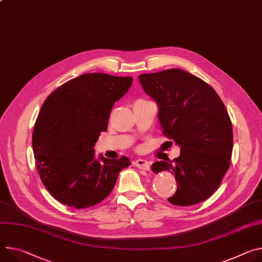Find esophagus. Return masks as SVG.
<instances>
[{"instance_id":"obj_1","label":"esophagus","mask_w":262,"mask_h":262,"mask_svg":"<svg viewBox=\"0 0 262 262\" xmlns=\"http://www.w3.org/2000/svg\"><path fill=\"white\" fill-rule=\"evenodd\" d=\"M134 165L137 168H140L142 170H149V162L143 159H138L134 161Z\"/></svg>"}]
</instances>
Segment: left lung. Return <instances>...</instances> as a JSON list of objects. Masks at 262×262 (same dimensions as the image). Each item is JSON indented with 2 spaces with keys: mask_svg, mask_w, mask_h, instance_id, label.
I'll return each mask as SVG.
<instances>
[{
  "mask_svg": "<svg viewBox=\"0 0 262 262\" xmlns=\"http://www.w3.org/2000/svg\"><path fill=\"white\" fill-rule=\"evenodd\" d=\"M139 81L158 104L163 134L180 146L172 162L152 164L155 173L170 171L178 189L168 199L176 206H191L216 191L230 167L233 130L216 92L181 69L141 74Z\"/></svg>",
  "mask_w": 262,
  "mask_h": 262,
  "instance_id": "obj_1",
  "label": "left lung"
}]
</instances>
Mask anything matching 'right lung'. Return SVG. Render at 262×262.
<instances>
[{
    "label": "right lung",
    "mask_w": 262,
    "mask_h": 262,
    "mask_svg": "<svg viewBox=\"0 0 262 262\" xmlns=\"http://www.w3.org/2000/svg\"><path fill=\"white\" fill-rule=\"evenodd\" d=\"M133 77L88 73L71 79L47 98L32 135L35 166L50 194L63 205L84 209L103 201L128 158L95 157V143L105 132L115 102Z\"/></svg>",
    "instance_id": "obj_1"
}]
</instances>
